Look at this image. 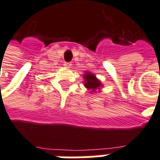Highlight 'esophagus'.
Returning a JSON list of instances; mask_svg holds the SVG:
<instances>
[{
    "label": "esophagus",
    "mask_w": 160,
    "mask_h": 160,
    "mask_svg": "<svg viewBox=\"0 0 160 160\" xmlns=\"http://www.w3.org/2000/svg\"><path fill=\"white\" fill-rule=\"evenodd\" d=\"M64 66H65V68H70V67L72 66V64H71L70 62H65Z\"/></svg>",
    "instance_id": "1"
}]
</instances>
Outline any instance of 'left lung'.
<instances>
[{
    "label": "left lung",
    "instance_id": "8db88e82",
    "mask_svg": "<svg viewBox=\"0 0 160 160\" xmlns=\"http://www.w3.org/2000/svg\"><path fill=\"white\" fill-rule=\"evenodd\" d=\"M83 76L84 81H85L84 86L88 88V90H92V92H94L96 89H99V88L102 87L100 80H98L93 73L87 72H85V75Z\"/></svg>",
    "mask_w": 160,
    "mask_h": 160
}]
</instances>
